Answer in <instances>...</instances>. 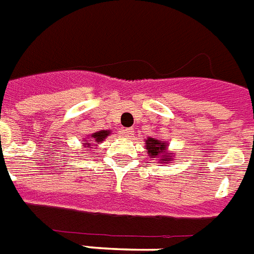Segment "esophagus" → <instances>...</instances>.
<instances>
[{
  "label": "esophagus",
  "instance_id": "esophagus-1",
  "mask_svg": "<svg viewBox=\"0 0 254 254\" xmlns=\"http://www.w3.org/2000/svg\"><path fill=\"white\" fill-rule=\"evenodd\" d=\"M124 135L127 137V138H133L134 137V130L131 129V127H127L124 130Z\"/></svg>",
  "mask_w": 254,
  "mask_h": 254
}]
</instances>
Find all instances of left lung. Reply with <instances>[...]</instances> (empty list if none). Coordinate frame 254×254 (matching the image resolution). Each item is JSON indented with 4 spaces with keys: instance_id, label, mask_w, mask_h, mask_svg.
<instances>
[{
    "instance_id": "left-lung-1",
    "label": "left lung",
    "mask_w": 254,
    "mask_h": 254,
    "mask_svg": "<svg viewBox=\"0 0 254 254\" xmlns=\"http://www.w3.org/2000/svg\"><path fill=\"white\" fill-rule=\"evenodd\" d=\"M145 147H146V153L149 154L150 158H155L159 161V163H171L174 161V155L171 151H169V143L165 142L163 139L153 138V137H147L145 139Z\"/></svg>"
}]
</instances>
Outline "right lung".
<instances>
[{"label":"right lung","instance_id":"obj_1","mask_svg":"<svg viewBox=\"0 0 254 254\" xmlns=\"http://www.w3.org/2000/svg\"><path fill=\"white\" fill-rule=\"evenodd\" d=\"M111 134V130H100L96 131V133H92L87 137V138L83 139V146L84 147H95L97 145L103 142L104 139L107 138L108 135ZM89 150V149H88Z\"/></svg>","mask_w":254,"mask_h":254}]
</instances>
